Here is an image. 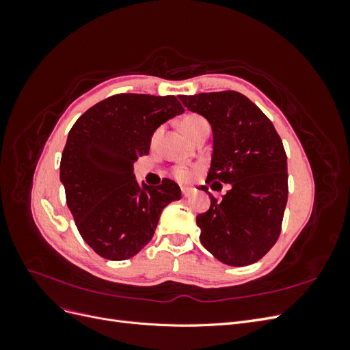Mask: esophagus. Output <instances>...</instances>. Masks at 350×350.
I'll use <instances>...</instances> for the list:
<instances>
[{"label": "esophagus", "instance_id": "1", "mask_svg": "<svg viewBox=\"0 0 350 350\" xmlns=\"http://www.w3.org/2000/svg\"><path fill=\"white\" fill-rule=\"evenodd\" d=\"M181 193L184 197H189L193 194V189L191 188H187V187H181Z\"/></svg>", "mask_w": 350, "mask_h": 350}]
</instances>
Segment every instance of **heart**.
<instances>
[{"mask_svg": "<svg viewBox=\"0 0 350 350\" xmlns=\"http://www.w3.org/2000/svg\"><path fill=\"white\" fill-rule=\"evenodd\" d=\"M204 125H208L207 121L203 118V116H200L197 113H188L185 115L184 118L179 121V126H181L183 133L189 137L191 139V135H194L201 126ZM193 172L189 171L188 167H184V166H179L175 169V176L179 179V181H188L189 178H191Z\"/></svg>", "mask_w": 350, "mask_h": 350, "instance_id": "1", "label": "heart"}]
</instances>
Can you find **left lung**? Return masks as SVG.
Segmentation results:
<instances>
[{"instance_id": "left-lung-1", "label": "left lung", "mask_w": 350, "mask_h": 350, "mask_svg": "<svg viewBox=\"0 0 350 350\" xmlns=\"http://www.w3.org/2000/svg\"><path fill=\"white\" fill-rule=\"evenodd\" d=\"M179 99L211 126L207 183L230 184L221 200L208 194L210 208L197 216L200 241L224 264L248 266L266 256L280 234L288 203L283 143L262 111L238 92L183 94Z\"/></svg>"}]
</instances>
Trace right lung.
Instances as JSON below:
<instances>
[{"label": "right lung", "mask_w": 350, "mask_h": 350, "mask_svg": "<svg viewBox=\"0 0 350 350\" xmlns=\"http://www.w3.org/2000/svg\"><path fill=\"white\" fill-rule=\"evenodd\" d=\"M184 108L175 96L122 93L84 112L68 133L59 181L81 238L100 257H134L153 238L162 210L181 198L172 179L139 184L134 162L153 133Z\"/></svg>", "instance_id": "1"}]
</instances>
